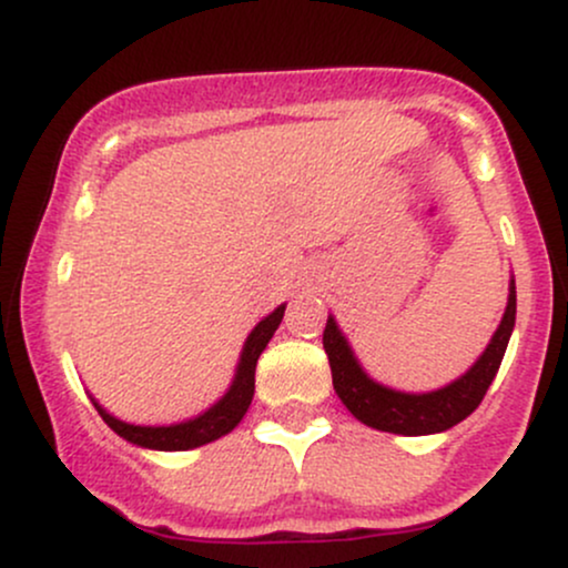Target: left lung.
Segmentation results:
<instances>
[{"label":"left lung","mask_w":568,"mask_h":568,"mask_svg":"<svg viewBox=\"0 0 568 568\" xmlns=\"http://www.w3.org/2000/svg\"><path fill=\"white\" fill-rule=\"evenodd\" d=\"M515 325V283H510V298H507L505 317H501L497 334L488 344L478 363L467 371L462 379L448 387L435 389L427 395H406L382 387L363 374L352 355L347 338L338 334L334 317H328L323 331V349L328 355L334 389L342 403L352 410V416L363 425L395 435H429L459 425L473 414L484 400L488 384L494 382L505 357L507 342H510Z\"/></svg>","instance_id":"1"}]
</instances>
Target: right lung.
I'll use <instances>...</instances> for the list:
<instances>
[{
    "label": "right lung",
    "mask_w": 568,
    "mask_h": 568,
    "mask_svg": "<svg viewBox=\"0 0 568 568\" xmlns=\"http://www.w3.org/2000/svg\"><path fill=\"white\" fill-rule=\"evenodd\" d=\"M283 312L285 306H277L270 317H264V321L251 331L230 393L221 397L216 406L207 408L205 414L197 416V419L181 422V425H171V427H139V425H128V422L114 419L112 414H106V410L95 403L98 414H101V419L106 422L116 435H122L125 440L135 443V446L158 448V452H186V448L205 446V443L232 433V429L240 425V419L245 416L247 406H251L253 384H256L258 355H262L266 344H270L272 334L277 331L280 321H283Z\"/></svg>",
    "instance_id": "obj_1"
}]
</instances>
